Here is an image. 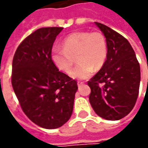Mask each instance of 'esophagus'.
Instances as JSON below:
<instances>
[{
	"instance_id": "1",
	"label": "esophagus",
	"mask_w": 148,
	"mask_h": 148,
	"mask_svg": "<svg viewBox=\"0 0 148 148\" xmlns=\"http://www.w3.org/2000/svg\"><path fill=\"white\" fill-rule=\"evenodd\" d=\"M82 85H84V82H77V86H78V87H81Z\"/></svg>"
}]
</instances>
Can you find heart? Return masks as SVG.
<instances>
[{
    "label": "heart",
    "instance_id": "b5f03b06",
    "mask_svg": "<svg viewBox=\"0 0 148 148\" xmlns=\"http://www.w3.org/2000/svg\"><path fill=\"white\" fill-rule=\"evenodd\" d=\"M108 53L105 37L98 31L75 32L64 38L62 46L52 50V60L58 68L66 73L71 71L75 63L78 64L70 75L75 79H86L95 69L104 65Z\"/></svg>",
    "mask_w": 148,
    "mask_h": 148
}]
</instances>
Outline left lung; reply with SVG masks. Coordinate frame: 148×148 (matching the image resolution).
I'll list each match as a JSON object with an SVG mask.
<instances>
[{
	"label": "left lung",
	"instance_id": "8db88e82",
	"mask_svg": "<svg viewBox=\"0 0 148 148\" xmlns=\"http://www.w3.org/2000/svg\"><path fill=\"white\" fill-rule=\"evenodd\" d=\"M105 35L108 53L104 65L87 84L89 100L99 117L119 120L134 109L139 92L140 66L131 44L110 27L95 22Z\"/></svg>",
	"mask_w": 148,
	"mask_h": 148
}]
</instances>
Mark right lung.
<instances>
[{
  "label": "right lung",
  "mask_w": 148,
  "mask_h": 148,
  "mask_svg": "<svg viewBox=\"0 0 148 148\" xmlns=\"http://www.w3.org/2000/svg\"><path fill=\"white\" fill-rule=\"evenodd\" d=\"M62 27L41 28L25 38L12 62V87L22 110L39 127L53 129L71 118L77 83L61 72L52 48Z\"/></svg>",
  "instance_id": "1"
}]
</instances>
